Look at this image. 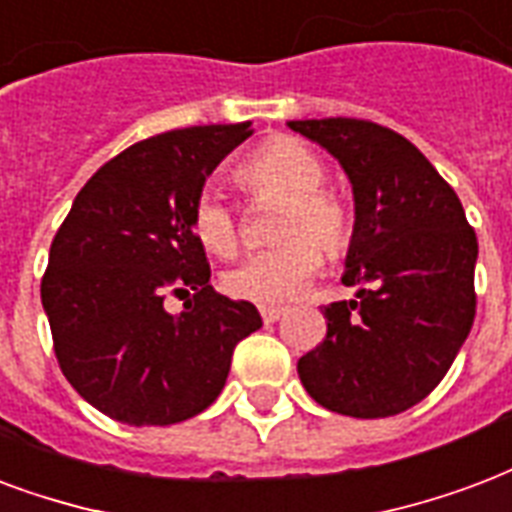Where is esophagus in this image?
I'll list each match as a JSON object with an SVG mask.
<instances>
[{
	"instance_id": "esophagus-1",
	"label": "esophagus",
	"mask_w": 512,
	"mask_h": 512,
	"mask_svg": "<svg viewBox=\"0 0 512 512\" xmlns=\"http://www.w3.org/2000/svg\"><path fill=\"white\" fill-rule=\"evenodd\" d=\"M284 306H260V317H263L265 325H273V322H279L284 317Z\"/></svg>"
}]
</instances>
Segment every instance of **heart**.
<instances>
[{
	"mask_svg": "<svg viewBox=\"0 0 512 512\" xmlns=\"http://www.w3.org/2000/svg\"><path fill=\"white\" fill-rule=\"evenodd\" d=\"M239 185L255 198L282 201L276 217V239L263 252H252L222 273V287L230 298L252 303H282L295 298L327 255L346 252L354 236V220L341 198L327 193V169L317 152L298 139H273L241 163ZM193 233L198 244L217 257L239 249V222L220 195L206 190L193 209Z\"/></svg>",
	"mask_w": 512,
	"mask_h": 512,
	"instance_id": "obj_1",
	"label": "heart"
}]
</instances>
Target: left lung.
<instances>
[{
  "instance_id": "obj_1",
  "label": "left lung",
  "mask_w": 512,
  "mask_h": 512,
  "mask_svg": "<svg viewBox=\"0 0 512 512\" xmlns=\"http://www.w3.org/2000/svg\"><path fill=\"white\" fill-rule=\"evenodd\" d=\"M287 126L341 163L354 195L341 282L357 292L325 306L327 335L300 357V384L354 419L408 411L443 381L473 327L475 230L405 136L354 117Z\"/></svg>"
}]
</instances>
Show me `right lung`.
I'll list each match as a JSON object with an SVG mask.
<instances>
[{"instance_id":"obj_1","label":"right lung","mask_w":512,"mask_h":512,"mask_svg":"<svg viewBox=\"0 0 512 512\" xmlns=\"http://www.w3.org/2000/svg\"><path fill=\"white\" fill-rule=\"evenodd\" d=\"M249 123L193 126L131 144L93 174L50 244L42 279L58 365L77 395L131 427H166L217 400L249 300L217 295L193 209ZM169 291L194 292L169 315Z\"/></svg>"}]
</instances>
